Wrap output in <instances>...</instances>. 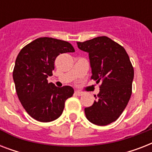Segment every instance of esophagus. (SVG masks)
Masks as SVG:
<instances>
[{
  "label": "esophagus",
  "instance_id": "34e87169",
  "mask_svg": "<svg viewBox=\"0 0 152 152\" xmlns=\"http://www.w3.org/2000/svg\"><path fill=\"white\" fill-rule=\"evenodd\" d=\"M75 95H78V96H81V95H83V92L79 91H75Z\"/></svg>",
  "mask_w": 152,
  "mask_h": 152
}]
</instances>
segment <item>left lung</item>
Segmentation results:
<instances>
[{"label":"left lung","mask_w":152,"mask_h":152,"mask_svg":"<svg viewBox=\"0 0 152 152\" xmlns=\"http://www.w3.org/2000/svg\"><path fill=\"white\" fill-rule=\"evenodd\" d=\"M81 50L89 53L91 80L99 86L96 101L84 109L93 124L107 125L115 121L127 106L132 89L134 69L123 46L106 36L77 42Z\"/></svg>","instance_id":"8db88e82"}]
</instances>
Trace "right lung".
Returning <instances> with one entry per match:
<instances>
[{
  "mask_svg": "<svg viewBox=\"0 0 152 152\" xmlns=\"http://www.w3.org/2000/svg\"><path fill=\"white\" fill-rule=\"evenodd\" d=\"M73 52V46L68 42L43 37L27 44L19 53L12 72L15 91L25 110L35 120H56L61 115L65 101L73 95L70 86L57 88L47 80L53 76L56 57Z\"/></svg>",
  "mask_w": 152,
  "mask_h": 152,
  "instance_id": "right-lung-1",
  "label": "right lung"
}]
</instances>
